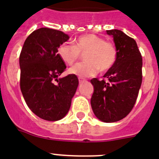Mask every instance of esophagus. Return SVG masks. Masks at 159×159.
Returning a JSON list of instances; mask_svg holds the SVG:
<instances>
[{"label": "esophagus", "instance_id": "obj_1", "mask_svg": "<svg viewBox=\"0 0 159 159\" xmlns=\"http://www.w3.org/2000/svg\"><path fill=\"white\" fill-rule=\"evenodd\" d=\"M78 80H79L80 83L82 82H84V81H86V79H85V78H83V77H78Z\"/></svg>", "mask_w": 159, "mask_h": 159}]
</instances>
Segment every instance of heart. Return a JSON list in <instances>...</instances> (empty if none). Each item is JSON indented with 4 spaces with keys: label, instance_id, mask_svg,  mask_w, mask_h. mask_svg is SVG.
<instances>
[{
    "label": "heart",
    "instance_id": "obj_1",
    "mask_svg": "<svg viewBox=\"0 0 159 159\" xmlns=\"http://www.w3.org/2000/svg\"><path fill=\"white\" fill-rule=\"evenodd\" d=\"M60 59L67 65H72L83 54L84 62L77 63L69 69L71 74L85 77L94 76L97 72H107L117 59V49L111 41L94 34H85L73 39V43H63L57 50Z\"/></svg>",
    "mask_w": 159,
    "mask_h": 159
}]
</instances>
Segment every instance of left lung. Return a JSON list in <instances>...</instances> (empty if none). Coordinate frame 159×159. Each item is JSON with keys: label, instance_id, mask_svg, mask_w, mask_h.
Returning <instances> with one entry per match:
<instances>
[{"label": "left lung", "instance_id": "8db88e82", "mask_svg": "<svg viewBox=\"0 0 159 159\" xmlns=\"http://www.w3.org/2000/svg\"><path fill=\"white\" fill-rule=\"evenodd\" d=\"M106 32L113 36L117 59L103 79L91 80L94 87L91 105L97 118L111 123L128 116L135 104L142 83L143 59L133 38L118 30Z\"/></svg>", "mask_w": 159, "mask_h": 159}]
</instances>
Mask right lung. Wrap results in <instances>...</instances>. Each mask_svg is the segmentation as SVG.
<instances>
[{
  "label": "right lung",
  "instance_id": "1",
  "mask_svg": "<svg viewBox=\"0 0 159 159\" xmlns=\"http://www.w3.org/2000/svg\"><path fill=\"white\" fill-rule=\"evenodd\" d=\"M68 39L62 31L38 29L27 37L20 54L24 99L33 113L45 120H58L67 115L78 86L76 75L58 78L66 64L57 50Z\"/></svg>",
  "mask_w": 159,
  "mask_h": 159
}]
</instances>
